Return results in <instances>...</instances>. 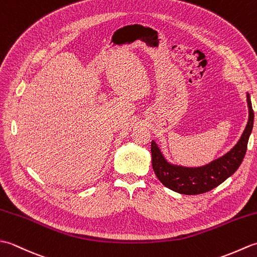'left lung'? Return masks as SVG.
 <instances>
[{
	"label": "left lung",
	"instance_id": "left-lung-1",
	"mask_svg": "<svg viewBox=\"0 0 257 257\" xmlns=\"http://www.w3.org/2000/svg\"><path fill=\"white\" fill-rule=\"evenodd\" d=\"M248 121L233 148L219 159L199 168H188L169 163L159 147L151 141L152 168L160 182L172 191L181 194H201L216 188L235 172L246 154L249 135L254 123V111L247 92Z\"/></svg>",
	"mask_w": 257,
	"mask_h": 257
}]
</instances>
